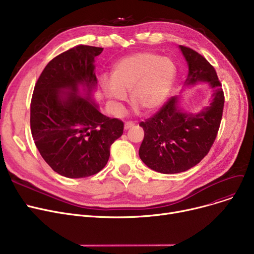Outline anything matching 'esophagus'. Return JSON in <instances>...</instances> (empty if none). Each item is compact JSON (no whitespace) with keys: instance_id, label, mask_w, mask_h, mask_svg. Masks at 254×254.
<instances>
[{"instance_id":"34e87169","label":"esophagus","mask_w":254,"mask_h":254,"mask_svg":"<svg viewBox=\"0 0 254 254\" xmlns=\"http://www.w3.org/2000/svg\"><path fill=\"white\" fill-rule=\"evenodd\" d=\"M134 126H135V123L131 122V120H128V122H126V124H125V128L127 129V128L134 127Z\"/></svg>"}]
</instances>
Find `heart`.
<instances>
[{
  "mask_svg": "<svg viewBox=\"0 0 254 254\" xmlns=\"http://www.w3.org/2000/svg\"><path fill=\"white\" fill-rule=\"evenodd\" d=\"M176 74V64L171 59L149 51L138 52L116 63L112 79H104L103 88L116 111H122L120 103L129 91L131 106L149 113L164 104Z\"/></svg>",
  "mask_w": 254,
  "mask_h": 254,
  "instance_id": "b5f03b06",
  "label": "heart"
}]
</instances>
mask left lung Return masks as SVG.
Instances as JSON below:
<instances>
[{
    "label": "left lung",
    "mask_w": 254,
    "mask_h": 254,
    "mask_svg": "<svg viewBox=\"0 0 254 254\" xmlns=\"http://www.w3.org/2000/svg\"><path fill=\"white\" fill-rule=\"evenodd\" d=\"M189 64L188 84L207 81L213 89L210 105L197 114L177 109V98H170L155 114L139 124L144 139L139 155L150 169L175 174L197 165L210 151L220 127L224 93L216 71L195 50L180 45Z\"/></svg>",
    "instance_id": "obj_1"
}]
</instances>
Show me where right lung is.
<instances>
[{
    "label": "right lung",
    "instance_id": "add662e5",
    "mask_svg": "<svg viewBox=\"0 0 254 254\" xmlns=\"http://www.w3.org/2000/svg\"><path fill=\"white\" fill-rule=\"evenodd\" d=\"M102 51L74 46L52 59L35 84L30 123L36 147L53 171L68 178L99 173L124 132V122L105 116L95 103L77 95L79 84L88 95L96 85L93 61Z\"/></svg>",
    "mask_w": 254,
    "mask_h": 254
}]
</instances>
